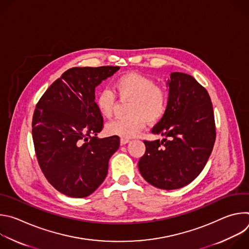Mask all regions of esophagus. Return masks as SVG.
I'll return each mask as SVG.
<instances>
[{
  "mask_svg": "<svg viewBox=\"0 0 249 249\" xmlns=\"http://www.w3.org/2000/svg\"><path fill=\"white\" fill-rule=\"evenodd\" d=\"M130 142V140H128V139H123V138H121L120 139V145L121 146H124V145H126V144H128Z\"/></svg>",
  "mask_w": 249,
  "mask_h": 249,
  "instance_id": "obj_1",
  "label": "esophagus"
}]
</instances>
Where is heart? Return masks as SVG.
<instances>
[{
	"label": "heart",
	"mask_w": 249,
	"mask_h": 249,
	"mask_svg": "<svg viewBox=\"0 0 249 249\" xmlns=\"http://www.w3.org/2000/svg\"><path fill=\"white\" fill-rule=\"evenodd\" d=\"M113 88L120 98L131 99L128 106L130 115L106 125L105 131L108 135L123 139L136 137L146 127L148 121H160L167 110V91L145 75L135 72L124 74L114 81ZM95 102L103 117L112 116L115 105V95L112 91L100 90Z\"/></svg>",
	"instance_id": "obj_1"
}]
</instances>
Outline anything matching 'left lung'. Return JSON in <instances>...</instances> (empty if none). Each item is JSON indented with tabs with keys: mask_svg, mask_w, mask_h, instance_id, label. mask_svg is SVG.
Masks as SVG:
<instances>
[{
	"mask_svg": "<svg viewBox=\"0 0 249 249\" xmlns=\"http://www.w3.org/2000/svg\"><path fill=\"white\" fill-rule=\"evenodd\" d=\"M166 86L167 110L153 128L161 141H144L146 153L139 170L155 187L181 188L193 181L205 167L216 140L214 111L210 95L192 76L174 72Z\"/></svg>",
	"mask_w": 249,
	"mask_h": 249,
	"instance_id": "obj_1",
	"label": "left lung"
}]
</instances>
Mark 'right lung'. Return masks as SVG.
Returning <instances> with one entry per match:
<instances>
[{
	"mask_svg": "<svg viewBox=\"0 0 249 249\" xmlns=\"http://www.w3.org/2000/svg\"><path fill=\"white\" fill-rule=\"evenodd\" d=\"M120 67H75L67 70L44 92L32 118V139L39 166L59 192L84 198L94 192L118 150L117 136L99 139L103 118L95 88Z\"/></svg>",
	"mask_w": 249,
	"mask_h": 249,
	"instance_id": "obj_1",
	"label": "right lung"
}]
</instances>
